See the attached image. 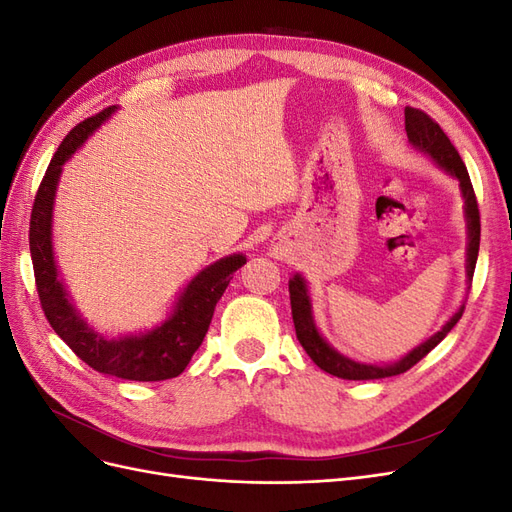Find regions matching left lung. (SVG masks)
<instances>
[{"mask_svg": "<svg viewBox=\"0 0 512 512\" xmlns=\"http://www.w3.org/2000/svg\"><path fill=\"white\" fill-rule=\"evenodd\" d=\"M406 132L408 141L429 156L436 160L448 175L459 179V188L463 192V200H466V218H468V277L472 282V275L476 269V258H478V245H480V211L476 203V194L472 188V181L468 175V168L463 164L459 151L451 143V138L444 134V130L438 126V121H433L421 108L406 106ZM290 307H292V322L294 331H297L299 344L305 348V352L322 371H327L331 376L344 378V380H380V378H391L399 376L414 367L418 361L425 359V356L436 348L442 339L451 333V329L459 322L463 314V305L459 312L448 320L442 331L431 335L425 344L414 348L404 359L393 363V365H363L356 363L348 356L339 354L333 350L327 342H324L322 335L318 333L314 318H312V301H309L307 286L301 275H294L290 284Z\"/></svg>", "mask_w": 512, "mask_h": 512, "instance_id": "left-lung-1", "label": "left lung"}]
</instances>
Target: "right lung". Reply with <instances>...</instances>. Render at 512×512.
I'll list each match as a JSON object with an SVG mask.
<instances>
[{"label": "right lung", "instance_id": "obj_1", "mask_svg": "<svg viewBox=\"0 0 512 512\" xmlns=\"http://www.w3.org/2000/svg\"><path fill=\"white\" fill-rule=\"evenodd\" d=\"M115 108L117 106H108L98 115L76 123L57 147L34 198L32 220H29V252H32L42 312L70 350L100 374L136 382H158L177 378L188 367L192 354L203 344L209 331L215 305L230 284L232 273L245 265V256H226L200 271L183 290L173 316L151 333L104 339L87 327L85 320L76 314V309L68 301L64 286L57 280L51 245L53 198L61 166L87 141L91 132L102 126V121Z\"/></svg>", "mask_w": 512, "mask_h": 512}]
</instances>
